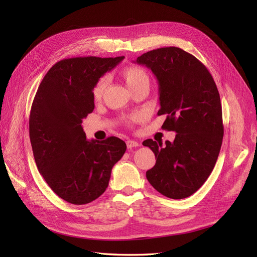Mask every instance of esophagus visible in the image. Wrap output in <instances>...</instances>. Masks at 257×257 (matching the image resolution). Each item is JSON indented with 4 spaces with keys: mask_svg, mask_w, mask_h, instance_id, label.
Returning a JSON list of instances; mask_svg holds the SVG:
<instances>
[{
    "mask_svg": "<svg viewBox=\"0 0 257 257\" xmlns=\"http://www.w3.org/2000/svg\"><path fill=\"white\" fill-rule=\"evenodd\" d=\"M126 146H127V148L130 149V148H134V147H139V143L138 142H136V141H127L126 142Z\"/></svg>",
    "mask_w": 257,
    "mask_h": 257,
    "instance_id": "esophagus-1",
    "label": "esophagus"
}]
</instances>
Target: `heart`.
<instances>
[{
	"label": "heart",
	"instance_id": "1",
	"mask_svg": "<svg viewBox=\"0 0 257 257\" xmlns=\"http://www.w3.org/2000/svg\"><path fill=\"white\" fill-rule=\"evenodd\" d=\"M122 77L124 80L126 81L127 85L130 87L131 90H133L134 88L138 87L139 84L145 83V82H149V76H148L147 72L141 66H136V65H132V66H126L125 68H123L122 71ZM108 84V77L107 76H102L100 78L95 82L94 87H93L92 90V96L95 100H98L102 98L104 95V92L106 90V87ZM139 114H135L132 116V120H136L139 118Z\"/></svg>",
	"mask_w": 257,
	"mask_h": 257
}]
</instances>
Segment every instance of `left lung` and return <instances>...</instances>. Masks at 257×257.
<instances>
[{
  "mask_svg": "<svg viewBox=\"0 0 257 257\" xmlns=\"http://www.w3.org/2000/svg\"><path fill=\"white\" fill-rule=\"evenodd\" d=\"M136 63L157 77L158 114H166L162 128L177 133L174 143H143L157 159L146 173L147 179L168 198L189 197L211 174L222 146L224 127L216 84L198 59L178 47L148 51Z\"/></svg>",
  "mask_w": 257,
  "mask_h": 257,
  "instance_id": "obj_1",
  "label": "left lung"
}]
</instances>
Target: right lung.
Wrapping results in <instances>:
<instances>
[{
    "mask_svg": "<svg viewBox=\"0 0 257 257\" xmlns=\"http://www.w3.org/2000/svg\"><path fill=\"white\" fill-rule=\"evenodd\" d=\"M124 57L59 61L45 75L30 112V141L38 172L59 197L74 205L106 191L113 165L126 150L118 137L88 141L82 120L94 109L92 90Z\"/></svg>",
    "mask_w": 257,
    "mask_h": 257,
    "instance_id": "add662e5",
    "label": "right lung"
}]
</instances>
